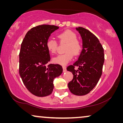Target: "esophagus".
Returning a JSON list of instances; mask_svg holds the SVG:
<instances>
[{"instance_id":"obj_1","label":"esophagus","mask_w":123,"mask_h":123,"mask_svg":"<svg viewBox=\"0 0 123 123\" xmlns=\"http://www.w3.org/2000/svg\"><path fill=\"white\" fill-rule=\"evenodd\" d=\"M63 72H65L67 70V68L65 66H63Z\"/></svg>"}]
</instances>
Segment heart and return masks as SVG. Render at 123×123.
Instances as JSON below:
<instances>
[{
	"label": "heart",
	"instance_id": "b5f03b06",
	"mask_svg": "<svg viewBox=\"0 0 123 123\" xmlns=\"http://www.w3.org/2000/svg\"><path fill=\"white\" fill-rule=\"evenodd\" d=\"M57 37L60 42L67 43V44L65 48L66 53L54 58L53 61L54 63L65 65L72 60L73 54L75 56L80 54L82 50V45L77 39L76 34L70 30H65L58 33ZM46 48L50 54H54L58 49V43L53 38H49L46 43Z\"/></svg>",
	"mask_w": 123,
	"mask_h": 123
}]
</instances>
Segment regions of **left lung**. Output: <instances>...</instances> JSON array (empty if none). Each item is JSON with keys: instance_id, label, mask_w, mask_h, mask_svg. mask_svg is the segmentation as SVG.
I'll return each mask as SVG.
<instances>
[{"instance_id": "left-lung-1", "label": "left lung", "mask_w": 123, "mask_h": 123, "mask_svg": "<svg viewBox=\"0 0 123 123\" xmlns=\"http://www.w3.org/2000/svg\"><path fill=\"white\" fill-rule=\"evenodd\" d=\"M76 30L81 36L83 49L78 60L67 67V70L73 75V80L68 85L74 95L83 96L93 90L101 76L104 51L95 35L81 27ZM75 66L79 67L78 70L75 69Z\"/></svg>"}]
</instances>
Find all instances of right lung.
<instances>
[{"label":"right lung","mask_w":123,"mask_h":123,"mask_svg":"<svg viewBox=\"0 0 123 123\" xmlns=\"http://www.w3.org/2000/svg\"><path fill=\"white\" fill-rule=\"evenodd\" d=\"M54 25L34 27L25 35L19 52V73L27 89L36 96L50 95L54 89V79L63 72L59 64H49V52L46 43L51 33L58 30Z\"/></svg>","instance_id":"add662e5"}]
</instances>
